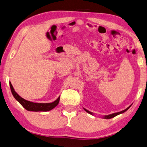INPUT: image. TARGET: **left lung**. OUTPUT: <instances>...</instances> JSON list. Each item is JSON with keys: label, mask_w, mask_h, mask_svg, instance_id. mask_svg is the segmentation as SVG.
<instances>
[{"label": "left lung", "mask_w": 147, "mask_h": 147, "mask_svg": "<svg viewBox=\"0 0 147 147\" xmlns=\"http://www.w3.org/2000/svg\"><path fill=\"white\" fill-rule=\"evenodd\" d=\"M131 105H132V104H131L130 105H129V107H127L126 109H124V110H122V111H120V112L115 113H112V114H110V115H105V116H103L102 118H103V119H112V118H113V117H116V116H117V115H120V114H122V113H124L125 111H126L128 110V109H129V108L131 106ZM83 109H85V111H86V112H87L88 113H89V114L92 115H94V113H92V112L89 111L87 110V109H85V108H84V107H83Z\"/></svg>", "instance_id": "left-lung-1"}]
</instances>
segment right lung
I'll return each mask as SVG.
<instances>
[{"label": "right lung", "mask_w": 147, "mask_h": 147, "mask_svg": "<svg viewBox=\"0 0 147 147\" xmlns=\"http://www.w3.org/2000/svg\"><path fill=\"white\" fill-rule=\"evenodd\" d=\"M11 93L15 98V99L25 108V109L29 111H49L55 108L59 104L60 100V96L56 100L51 103H34L30 101L26 100L24 98H21L18 93H17L13 87L11 83L9 82Z\"/></svg>", "instance_id": "obj_1"}]
</instances>
